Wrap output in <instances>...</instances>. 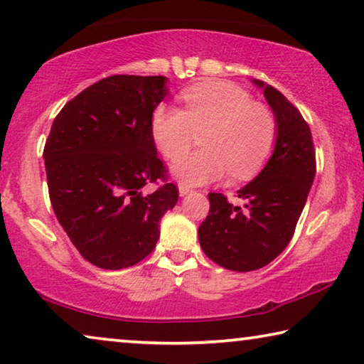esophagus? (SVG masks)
<instances>
[{
	"label": "esophagus",
	"instance_id": "1",
	"mask_svg": "<svg viewBox=\"0 0 364 364\" xmlns=\"http://www.w3.org/2000/svg\"><path fill=\"white\" fill-rule=\"evenodd\" d=\"M190 192H192V188L188 186H186V183H178V193H181V196H186Z\"/></svg>",
	"mask_w": 364,
	"mask_h": 364
}]
</instances>
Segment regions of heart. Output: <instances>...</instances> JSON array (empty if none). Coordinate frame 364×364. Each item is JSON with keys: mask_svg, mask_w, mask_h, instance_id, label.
<instances>
[{"mask_svg": "<svg viewBox=\"0 0 364 364\" xmlns=\"http://www.w3.org/2000/svg\"><path fill=\"white\" fill-rule=\"evenodd\" d=\"M183 109L158 105L151 135L164 156L177 159L200 137L201 151L178 159L172 174L188 186L214 182L232 169L237 178L252 176L269 156L277 139V121L263 103L235 83L206 80L182 92Z\"/></svg>", "mask_w": 364, "mask_h": 364, "instance_id": "obj_1", "label": "heart"}]
</instances>
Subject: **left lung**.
<instances>
[{"label": "left lung", "mask_w": 364, "mask_h": 364, "mask_svg": "<svg viewBox=\"0 0 364 364\" xmlns=\"http://www.w3.org/2000/svg\"><path fill=\"white\" fill-rule=\"evenodd\" d=\"M277 121V139L264 169L237 190L243 206L223 193H208L210 213L198 228L208 258L230 271L247 272L269 264L294 237L316 174V153L309 126L284 95L253 80Z\"/></svg>", "instance_id": "8db88e82"}]
</instances>
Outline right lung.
Wrapping results in <instances>:
<instances>
[{
  "label": "right lung",
  "mask_w": 364,
  "mask_h": 364,
  "mask_svg": "<svg viewBox=\"0 0 364 364\" xmlns=\"http://www.w3.org/2000/svg\"><path fill=\"white\" fill-rule=\"evenodd\" d=\"M163 75H111L64 105L43 158L53 210L88 263L122 269L159 238V221L178 188L158 158L151 116L168 93ZM166 183L151 194L144 186Z\"/></svg>",
  "instance_id": "add662e5"
}]
</instances>
